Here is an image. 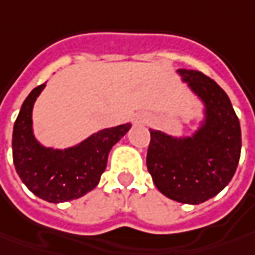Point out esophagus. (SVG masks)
I'll use <instances>...</instances> for the list:
<instances>
[{"mask_svg": "<svg viewBox=\"0 0 255 255\" xmlns=\"http://www.w3.org/2000/svg\"><path fill=\"white\" fill-rule=\"evenodd\" d=\"M138 122H143V124H144V122H147V119H143V118H141V119H140Z\"/></svg>", "mask_w": 255, "mask_h": 255, "instance_id": "obj_1", "label": "esophagus"}]
</instances>
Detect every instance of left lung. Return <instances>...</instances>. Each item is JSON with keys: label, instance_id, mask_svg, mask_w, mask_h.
<instances>
[{"label": "left lung", "instance_id": "obj_1", "mask_svg": "<svg viewBox=\"0 0 255 255\" xmlns=\"http://www.w3.org/2000/svg\"><path fill=\"white\" fill-rule=\"evenodd\" d=\"M183 82L205 105V121L191 137L176 138L150 129L147 169L164 196L200 204L217 196L236 172L242 130L231 100L204 73L179 69Z\"/></svg>", "mask_w": 255, "mask_h": 255}]
</instances>
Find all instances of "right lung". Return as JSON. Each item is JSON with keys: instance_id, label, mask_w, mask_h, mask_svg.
<instances>
[{"instance_id": "add662e5", "label": "right lung", "mask_w": 255, "mask_h": 255, "mask_svg": "<svg viewBox=\"0 0 255 255\" xmlns=\"http://www.w3.org/2000/svg\"><path fill=\"white\" fill-rule=\"evenodd\" d=\"M45 84L33 89L13 125L12 157L19 178L37 197L64 203L84 196L100 182L108 154L130 129V124L97 131L80 144L54 150L43 147L31 129V111Z\"/></svg>"}]
</instances>
